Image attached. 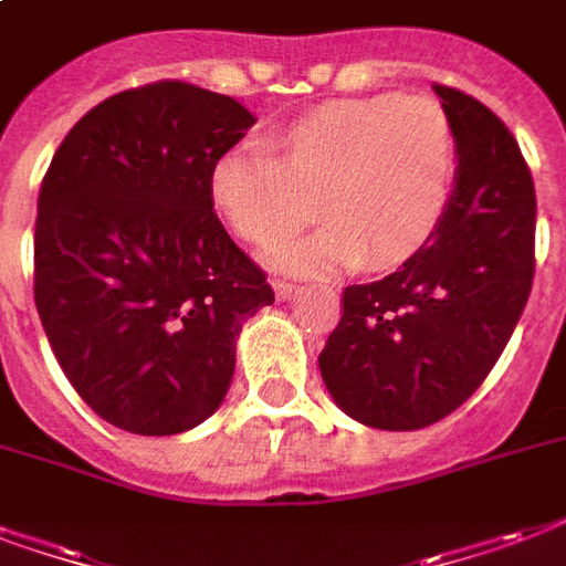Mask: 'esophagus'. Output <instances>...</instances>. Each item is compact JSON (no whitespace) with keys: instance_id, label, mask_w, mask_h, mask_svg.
<instances>
[{"instance_id":"34e87169","label":"esophagus","mask_w":566,"mask_h":566,"mask_svg":"<svg viewBox=\"0 0 566 566\" xmlns=\"http://www.w3.org/2000/svg\"><path fill=\"white\" fill-rule=\"evenodd\" d=\"M271 283H274V295H277L280 301L292 298V295H295V292H298V286H295V283H289V280L274 277V280H271Z\"/></svg>"}]
</instances>
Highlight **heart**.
<instances>
[{"label":"heart","mask_w":566,"mask_h":566,"mask_svg":"<svg viewBox=\"0 0 566 566\" xmlns=\"http://www.w3.org/2000/svg\"><path fill=\"white\" fill-rule=\"evenodd\" d=\"M457 178V137L439 101L376 95L334 101L292 118L262 146L214 157L208 197L238 235L265 244L306 217L323 223L277 239L271 265L325 274L339 265L390 268L436 235Z\"/></svg>","instance_id":"heart-1"}]
</instances>
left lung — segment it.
<instances>
[{
	"label": "left lung",
	"instance_id": "8db88e82",
	"mask_svg": "<svg viewBox=\"0 0 566 566\" xmlns=\"http://www.w3.org/2000/svg\"><path fill=\"white\" fill-rule=\"evenodd\" d=\"M432 88L460 157L448 211L394 274L343 289L318 355L348 418L397 432L448 418L483 385L534 280L537 199L520 143L478 97Z\"/></svg>",
	"mask_w": 566,
	"mask_h": 566
}]
</instances>
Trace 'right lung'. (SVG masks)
Wrapping results in <instances>:
<instances>
[{
	"mask_svg": "<svg viewBox=\"0 0 566 566\" xmlns=\"http://www.w3.org/2000/svg\"><path fill=\"white\" fill-rule=\"evenodd\" d=\"M256 118L160 80L106 97L50 160L35 218V307L92 411L137 436L214 415L244 318L274 304L208 197L214 157Z\"/></svg>",
	"mask_w": 566,
	"mask_h": 566,
	"instance_id": "obj_1",
	"label": "right lung"
}]
</instances>
